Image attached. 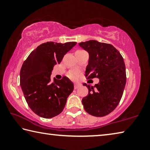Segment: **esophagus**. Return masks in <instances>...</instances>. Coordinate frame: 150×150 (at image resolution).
I'll return each instance as SVG.
<instances>
[{
    "label": "esophagus",
    "mask_w": 150,
    "mask_h": 150,
    "mask_svg": "<svg viewBox=\"0 0 150 150\" xmlns=\"http://www.w3.org/2000/svg\"><path fill=\"white\" fill-rule=\"evenodd\" d=\"M81 86V85L79 84V83H75V85H74L75 89H77V88H79Z\"/></svg>",
    "instance_id": "obj_1"
}]
</instances>
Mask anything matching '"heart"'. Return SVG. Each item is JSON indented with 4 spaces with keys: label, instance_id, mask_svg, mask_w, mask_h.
I'll return each mask as SVG.
<instances>
[{
    "label": "heart",
    "instance_id": "b5f03b06",
    "mask_svg": "<svg viewBox=\"0 0 150 150\" xmlns=\"http://www.w3.org/2000/svg\"><path fill=\"white\" fill-rule=\"evenodd\" d=\"M69 77L71 79H76L78 77V73L75 71H72L69 73Z\"/></svg>",
    "mask_w": 150,
    "mask_h": 150
}]
</instances>
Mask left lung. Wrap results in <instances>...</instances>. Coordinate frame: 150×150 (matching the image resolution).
<instances>
[{
  "mask_svg": "<svg viewBox=\"0 0 150 150\" xmlns=\"http://www.w3.org/2000/svg\"><path fill=\"white\" fill-rule=\"evenodd\" d=\"M79 45L89 55L85 77L99 79L95 86L83 84L88 89L87 96L82 99L83 107L91 115L105 116L115 110L122 96L126 82L124 59L110 44L89 40Z\"/></svg>",
  "mask_w": 150,
  "mask_h": 150,
  "instance_id": "8db88e82",
  "label": "left lung"
}]
</instances>
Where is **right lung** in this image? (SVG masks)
I'll return each mask as SVG.
<instances>
[{
  "label": "right lung",
  "instance_id": "right-lung-1",
  "mask_svg": "<svg viewBox=\"0 0 150 150\" xmlns=\"http://www.w3.org/2000/svg\"><path fill=\"white\" fill-rule=\"evenodd\" d=\"M77 44L47 42L38 46L24 61L20 82L29 107L40 117L51 118L62 112L68 96L74 89L69 78L51 79L54 65Z\"/></svg>",
  "mask_w": 150,
  "mask_h": 150
}]
</instances>
